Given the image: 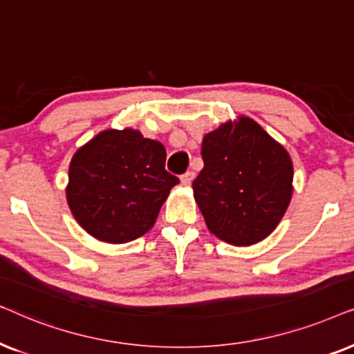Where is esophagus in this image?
Wrapping results in <instances>:
<instances>
[{
  "label": "esophagus",
  "instance_id": "1",
  "mask_svg": "<svg viewBox=\"0 0 354 354\" xmlns=\"http://www.w3.org/2000/svg\"><path fill=\"white\" fill-rule=\"evenodd\" d=\"M194 176H196L194 171H186L185 174H181V183L185 186H189L191 183H192V180H194Z\"/></svg>",
  "mask_w": 354,
  "mask_h": 354
}]
</instances>
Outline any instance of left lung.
I'll use <instances>...</instances> for the list:
<instances>
[{
	"instance_id": "1",
	"label": "left lung",
	"mask_w": 354,
	"mask_h": 354,
	"mask_svg": "<svg viewBox=\"0 0 354 354\" xmlns=\"http://www.w3.org/2000/svg\"><path fill=\"white\" fill-rule=\"evenodd\" d=\"M202 160L192 189L210 232L234 246L268 236L293 194L286 150L257 122L241 118L205 136Z\"/></svg>"
}]
</instances>
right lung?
Returning <instances> with one entry per match:
<instances>
[{
  "instance_id": "1",
  "label": "right lung",
  "mask_w": 354,
  "mask_h": 354,
  "mask_svg": "<svg viewBox=\"0 0 354 354\" xmlns=\"http://www.w3.org/2000/svg\"><path fill=\"white\" fill-rule=\"evenodd\" d=\"M167 150L134 129H108L74 153L68 204L79 225L106 243L142 236L180 180L165 169Z\"/></svg>"
}]
</instances>
